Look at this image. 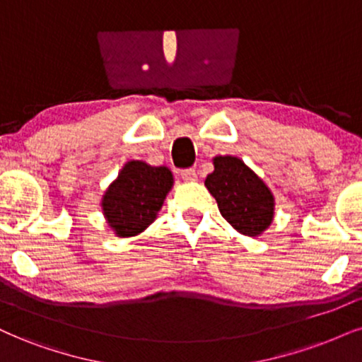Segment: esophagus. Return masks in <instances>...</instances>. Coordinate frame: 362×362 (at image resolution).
<instances>
[{
  "mask_svg": "<svg viewBox=\"0 0 362 362\" xmlns=\"http://www.w3.org/2000/svg\"><path fill=\"white\" fill-rule=\"evenodd\" d=\"M181 177L185 181H188V182H191V181H196V177H198V174H196V171L193 168H189V169H182L181 171Z\"/></svg>",
  "mask_w": 362,
  "mask_h": 362,
  "instance_id": "1",
  "label": "esophagus"
}]
</instances>
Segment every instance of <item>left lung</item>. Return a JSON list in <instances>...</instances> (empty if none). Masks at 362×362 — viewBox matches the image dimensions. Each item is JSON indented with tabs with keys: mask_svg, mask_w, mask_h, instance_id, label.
Segmentation results:
<instances>
[{
	"mask_svg": "<svg viewBox=\"0 0 362 362\" xmlns=\"http://www.w3.org/2000/svg\"><path fill=\"white\" fill-rule=\"evenodd\" d=\"M213 164L215 171L208 174L204 186L221 216L242 235H262L274 221L275 199L269 186L235 156H216Z\"/></svg>",
	"mask_w": 362,
	"mask_h": 362,
	"instance_id": "obj_1",
	"label": "left lung"
}]
</instances>
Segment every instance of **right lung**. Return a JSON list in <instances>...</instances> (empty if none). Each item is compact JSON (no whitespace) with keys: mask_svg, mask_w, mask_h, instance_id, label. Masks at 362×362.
I'll use <instances>...</instances> for the list:
<instances>
[{"mask_svg":"<svg viewBox=\"0 0 362 362\" xmlns=\"http://www.w3.org/2000/svg\"><path fill=\"white\" fill-rule=\"evenodd\" d=\"M173 182L166 166H151L144 160L124 164L102 196V211L114 233L122 238L142 233L158 216Z\"/></svg>","mask_w":362,"mask_h":362,"instance_id":"right-lung-1","label":"right lung"}]
</instances>
